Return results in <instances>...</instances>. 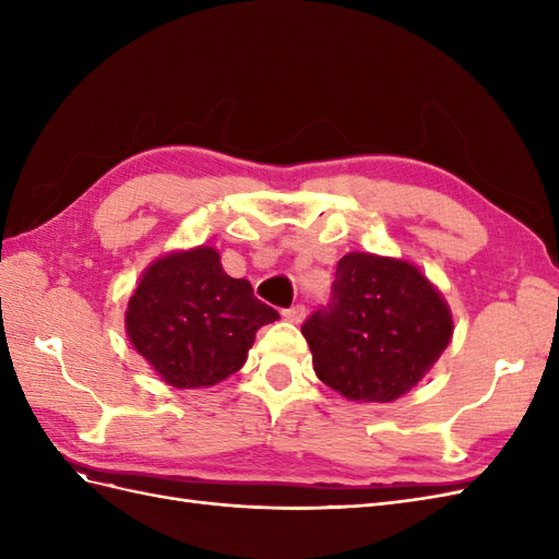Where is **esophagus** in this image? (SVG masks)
I'll use <instances>...</instances> for the list:
<instances>
[{
  "label": "esophagus",
  "instance_id": "34e87169",
  "mask_svg": "<svg viewBox=\"0 0 559 559\" xmlns=\"http://www.w3.org/2000/svg\"><path fill=\"white\" fill-rule=\"evenodd\" d=\"M282 314H284L286 321H292V324H300V321L306 319V308H302V306H294V308H289V310H284Z\"/></svg>",
  "mask_w": 559,
  "mask_h": 559
}]
</instances>
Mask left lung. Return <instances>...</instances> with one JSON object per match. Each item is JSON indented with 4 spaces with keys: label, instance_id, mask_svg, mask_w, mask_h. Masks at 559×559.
I'll list each match as a JSON object with an SVG mask.
<instances>
[{
    "label": "left lung",
    "instance_id": "left-lung-1",
    "mask_svg": "<svg viewBox=\"0 0 559 559\" xmlns=\"http://www.w3.org/2000/svg\"><path fill=\"white\" fill-rule=\"evenodd\" d=\"M300 331L317 378L333 392L392 403L429 373L454 324L448 300L417 265L349 251L337 261L331 306Z\"/></svg>",
    "mask_w": 559,
    "mask_h": 559
}]
</instances>
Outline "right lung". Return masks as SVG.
I'll return each instance as SVG.
<instances>
[{"label":"right lung","mask_w":559,"mask_h":559,"mask_svg":"<svg viewBox=\"0 0 559 559\" xmlns=\"http://www.w3.org/2000/svg\"><path fill=\"white\" fill-rule=\"evenodd\" d=\"M277 310L247 280L224 273L214 247L170 251L151 263L126 310L132 347L177 389L212 386L245 366L253 337Z\"/></svg>","instance_id":"right-lung-1"}]
</instances>
